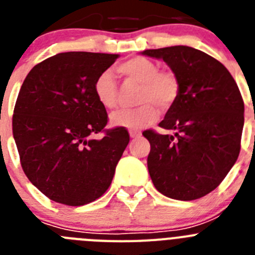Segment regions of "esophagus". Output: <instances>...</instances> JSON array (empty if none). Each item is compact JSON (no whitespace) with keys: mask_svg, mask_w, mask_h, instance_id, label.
I'll use <instances>...</instances> for the list:
<instances>
[{"mask_svg":"<svg viewBox=\"0 0 255 255\" xmlns=\"http://www.w3.org/2000/svg\"><path fill=\"white\" fill-rule=\"evenodd\" d=\"M129 134H130V138L134 139V138H139V136L141 135V132L139 131V130H130Z\"/></svg>","mask_w":255,"mask_h":255,"instance_id":"esophagus-1","label":"esophagus"}]
</instances>
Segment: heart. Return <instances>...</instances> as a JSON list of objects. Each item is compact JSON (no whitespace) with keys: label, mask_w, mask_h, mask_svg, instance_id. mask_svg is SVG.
Returning <instances> with one entry per match:
<instances>
[{"label":"heart","mask_w":255,"mask_h":255,"mask_svg":"<svg viewBox=\"0 0 255 255\" xmlns=\"http://www.w3.org/2000/svg\"><path fill=\"white\" fill-rule=\"evenodd\" d=\"M117 71L129 82L139 84L136 105L132 110L115 112L111 116L114 126L129 130L143 129L158 119V110L167 111L175 105L181 91V83L175 71L158 69L154 61L147 57H131L117 66ZM97 101L102 107L112 110L117 105V85L111 71H103L93 84Z\"/></svg>","instance_id":"heart-1"}]
</instances>
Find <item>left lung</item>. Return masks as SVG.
I'll return each mask as SVG.
<instances>
[{
	"instance_id": "8db88e82",
	"label": "left lung",
	"mask_w": 255,
	"mask_h": 255,
	"mask_svg": "<svg viewBox=\"0 0 255 255\" xmlns=\"http://www.w3.org/2000/svg\"><path fill=\"white\" fill-rule=\"evenodd\" d=\"M177 74L181 91L159 123L175 134L145 130L148 171L155 189L177 200H194L220 185L240 153L244 101L220 61L199 49L173 46L145 49Z\"/></svg>"
}]
</instances>
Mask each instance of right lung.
<instances>
[{"mask_svg":"<svg viewBox=\"0 0 255 255\" xmlns=\"http://www.w3.org/2000/svg\"><path fill=\"white\" fill-rule=\"evenodd\" d=\"M119 55L64 52L35 65L20 88L12 134L21 167L46 197L84 206L111 185L129 144L125 128L105 129L108 116L94 80ZM102 132L101 139L94 135Z\"/></svg>","mask_w":255,"mask_h":255,"instance_id":"add662e5","label":"right lung"}]
</instances>
